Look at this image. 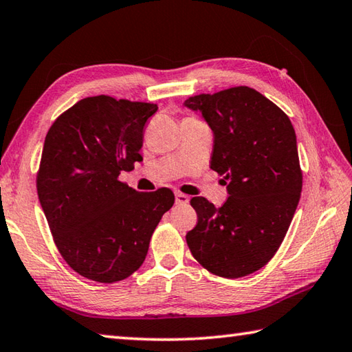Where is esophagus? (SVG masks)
Wrapping results in <instances>:
<instances>
[{"label": "esophagus", "instance_id": "esophagus-1", "mask_svg": "<svg viewBox=\"0 0 352 352\" xmlns=\"http://www.w3.org/2000/svg\"><path fill=\"white\" fill-rule=\"evenodd\" d=\"M176 204L179 205H187L190 202V197L184 193H176Z\"/></svg>", "mask_w": 352, "mask_h": 352}]
</instances>
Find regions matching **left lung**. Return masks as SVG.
Listing matches in <instances>:
<instances>
[{"label":"left lung","instance_id":"obj_1","mask_svg":"<svg viewBox=\"0 0 352 352\" xmlns=\"http://www.w3.org/2000/svg\"><path fill=\"white\" fill-rule=\"evenodd\" d=\"M184 105L199 111L213 131L210 167L228 181L222 207L201 196L191 199L197 225L185 239L210 273L248 276L279 250L299 204L302 170L293 124L245 85L191 96Z\"/></svg>","mask_w":352,"mask_h":352}]
</instances>
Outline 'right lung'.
I'll use <instances>...</instances> for the list:
<instances>
[{"label": "right lung", "instance_id": "1", "mask_svg": "<svg viewBox=\"0 0 352 352\" xmlns=\"http://www.w3.org/2000/svg\"><path fill=\"white\" fill-rule=\"evenodd\" d=\"M156 110L150 102L84 98L45 136L39 204L64 261L90 280L113 283L133 274L175 204L168 188L141 193L118 179L142 161L144 125Z\"/></svg>", "mask_w": 352, "mask_h": 352}]
</instances>
